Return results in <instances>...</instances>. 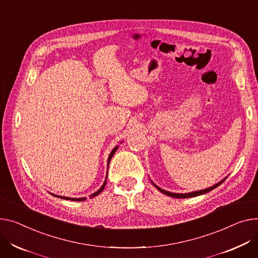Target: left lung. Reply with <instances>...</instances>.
I'll use <instances>...</instances> for the list:
<instances>
[{
	"label": "left lung",
	"instance_id": "1",
	"mask_svg": "<svg viewBox=\"0 0 258 258\" xmlns=\"http://www.w3.org/2000/svg\"><path fill=\"white\" fill-rule=\"evenodd\" d=\"M226 179V177L224 178V179H222L221 181H219L218 183H216L215 185H213V186H210V187H208V188H204V190H200V191H196V192H192V193H185V194H178V193H171V192H168V191H165V190H163V188H161L160 186H158L157 184H154L152 181V184L156 186L158 190L160 191V192H162L163 194H165V195H168V196H170V197H173V198H191V197H196V196H199V195H202V194H205V193H209L210 191H212V190H214V188H216L217 186H219L223 181H224Z\"/></svg>",
	"mask_w": 258,
	"mask_h": 258
}]
</instances>
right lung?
<instances>
[{
  "label": "right lung",
  "mask_w": 258,
  "mask_h": 258,
  "mask_svg": "<svg viewBox=\"0 0 258 258\" xmlns=\"http://www.w3.org/2000/svg\"><path fill=\"white\" fill-rule=\"evenodd\" d=\"M118 149V146H116V147H114L113 148V150L111 151V153H110V156H109V159H108V167H109V164H110V161H111V159H112V157L114 156V153L116 152V150ZM107 177H108V174H107ZM107 177H106V180H105V182H104V184H102L101 186H100V188L98 191H96L95 193H93L92 195H90V198H93V197H95V196H97L98 194H100L101 192H102V190H104L105 188V186H106V183H107ZM51 195H54V194H51ZM55 197H59V198H62V199H66V200H72V201H85L86 199V197H83V198H70V197H64V196H59V195H54Z\"/></svg>",
  "instance_id": "add662e5"
}]
</instances>
